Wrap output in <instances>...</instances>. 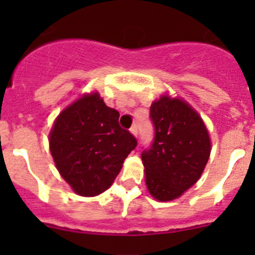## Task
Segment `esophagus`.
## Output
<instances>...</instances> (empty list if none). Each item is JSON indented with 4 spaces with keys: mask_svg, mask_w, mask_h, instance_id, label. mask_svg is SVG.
<instances>
[{
    "mask_svg": "<svg viewBox=\"0 0 255 255\" xmlns=\"http://www.w3.org/2000/svg\"><path fill=\"white\" fill-rule=\"evenodd\" d=\"M130 132H131V134L134 135L135 138H136V136H138V134H139V131H138V126H136V125L132 126L131 129H130Z\"/></svg>",
    "mask_w": 255,
    "mask_h": 255,
    "instance_id": "1",
    "label": "esophagus"
}]
</instances>
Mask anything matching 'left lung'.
<instances>
[{"label":"left lung","instance_id":"left-lung-1","mask_svg":"<svg viewBox=\"0 0 255 255\" xmlns=\"http://www.w3.org/2000/svg\"><path fill=\"white\" fill-rule=\"evenodd\" d=\"M154 140L141 153L145 184L154 199L168 202L194 185L211 154L202 117L179 98L162 96L150 106Z\"/></svg>","mask_w":255,"mask_h":255}]
</instances>
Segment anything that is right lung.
I'll return each instance as SVG.
<instances>
[{
    "instance_id": "add662e5",
    "label": "right lung",
    "mask_w": 255,
    "mask_h": 255,
    "mask_svg": "<svg viewBox=\"0 0 255 255\" xmlns=\"http://www.w3.org/2000/svg\"><path fill=\"white\" fill-rule=\"evenodd\" d=\"M119 117L94 92L65 108L52 126L49 150L61 176L78 195L94 197L107 190L136 147Z\"/></svg>"
}]
</instances>
